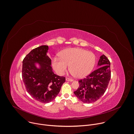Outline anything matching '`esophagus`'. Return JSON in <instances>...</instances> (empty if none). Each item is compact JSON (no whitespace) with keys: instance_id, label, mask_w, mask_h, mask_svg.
Segmentation results:
<instances>
[{"instance_id":"obj_1","label":"esophagus","mask_w":134,"mask_h":134,"mask_svg":"<svg viewBox=\"0 0 134 134\" xmlns=\"http://www.w3.org/2000/svg\"><path fill=\"white\" fill-rule=\"evenodd\" d=\"M66 81L72 82V81H73V79H70V78H68V77H66Z\"/></svg>"}]
</instances>
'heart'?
<instances>
[{"instance_id": "1", "label": "heart", "mask_w": 134, "mask_h": 134, "mask_svg": "<svg viewBox=\"0 0 134 134\" xmlns=\"http://www.w3.org/2000/svg\"><path fill=\"white\" fill-rule=\"evenodd\" d=\"M60 57L52 59V65L55 72L63 75L70 65L72 73L78 78L88 75L96 62V57L93 52L79 48L65 49L61 52Z\"/></svg>"}]
</instances>
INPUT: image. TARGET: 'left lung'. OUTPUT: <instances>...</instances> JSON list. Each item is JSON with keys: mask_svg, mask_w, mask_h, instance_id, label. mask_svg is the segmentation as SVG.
I'll return each mask as SVG.
<instances>
[{"mask_svg": "<svg viewBox=\"0 0 134 134\" xmlns=\"http://www.w3.org/2000/svg\"><path fill=\"white\" fill-rule=\"evenodd\" d=\"M98 68L86 78L79 81L80 85L74 92L82 102L91 103L98 100L105 92L111 77L110 62L104 54L100 56Z\"/></svg>", "mask_w": 134, "mask_h": 134, "instance_id": "1", "label": "left lung"}]
</instances>
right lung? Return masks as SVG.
Here are the masks:
<instances>
[{
    "mask_svg": "<svg viewBox=\"0 0 134 134\" xmlns=\"http://www.w3.org/2000/svg\"><path fill=\"white\" fill-rule=\"evenodd\" d=\"M49 47L41 46L31 50L23 61L22 77L28 93L43 103L52 101L58 95L65 77L55 74L47 55ZM38 63L39 68L36 64Z\"/></svg>",
    "mask_w": 134,
    "mask_h": 134,
    "instance_id": "obj_1",
    "label": "right lung"
}]
</instances>
